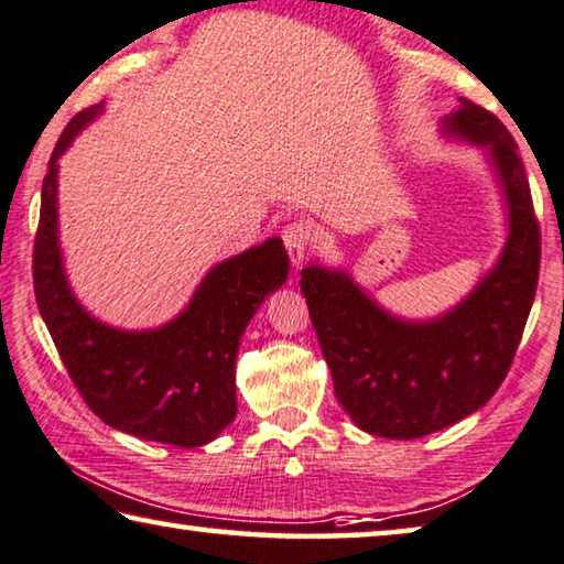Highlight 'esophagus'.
Returning <instances> with one entry per match:
<instances>
[{"mask_svg": "<svg viewBox=\"0 0 564 564\" xmlns=\"http://www.w3.org/2000/svg\"><path fill=\"white\" fill-rule=\"evenodd\" d=\"M282 241H284V247H288L292 264L300 267L307 259L310 249H313V241H315L313 226L305 221H292L282 228Z\"/></svg>", "mask_w": 564, "mask_h": 564, "instance_id": "esophagus-1", "label": "esophagus"}]
</instances>
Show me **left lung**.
I'll list each match as a JSON object with an SVG mask.
<instances>
[{"label":"left lung","instance_id":"8db88e82","mask_svg":"<svg viewBox=\"0 0 564 564\" xmlns=\"http://www.w3.org/2000/svg\"><path fill=\"white\" fill-rule=\"evenodd\" d=\"M460 101L445 129L491 150L511 221L499 264L468 300L437 321L404 323L348 274L302 269L300 290L338 402L379 437H422L480 410L511 369L540 280L542 234L517 142L496 113Z\"/></svg>","mask_w":564,"mask_h":564}]
</instances>
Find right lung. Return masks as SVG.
Wrapping results in <instances>:
<instances>
[{
	"mask_svg": "<svg viewBox=\"0 0 564 564\" xmlns=\"http://www.w3.org/2000/svg\"><path fill=\"white\" fill-rule=\"evenodd\" d=\"M101 106L68 121L47 162L32 249L40 315L96 417L154 443L206 445L236 417V354L251 315L288 280V251L269 239L214 267L183 315L162 328L129 333L88 315L65 282L55 191L58 158Z\"/></svg>",
	"mask_w": 564,
	"mask_h": 564,
	"instance_id": "add662e5",
	"label": "right lung"
}]
</instances>
